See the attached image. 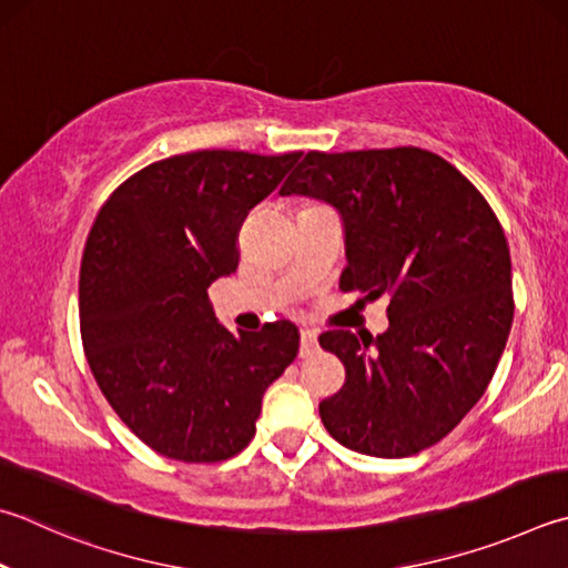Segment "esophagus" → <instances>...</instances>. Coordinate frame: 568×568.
Returning a JSON list of instances; mask_svg holds the SVG:
<instances>
[{
    "mask_svg": "<svg viewBox=\"0 0 568 568\" xmlns=\"http://www.w3.org/2000/svg\"><path fill=\"white\" fill-rule=\"evenodd\" d=\"M315 347H317V333H315V329H311V327H303L301 329V355L303 357L311 355Z\"/></svg>",
    "mask_w": 568,
    "mask_h": 568,
    "instance_id": "1",
    "label": "esophagus"
}]
</instances>
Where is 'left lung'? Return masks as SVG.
I'll list each match as a JSON object with an SVG mask.
<instances>
[{
	"label": "left lung",
	"mask_w": 568,
	"mask_h": 568,
	"mask_svg": "<svg viewBox=\"0 0 568 568\" xmlns=\"http://www.w3.org/2000/svg\"><path fill=\"white\" fill-rule=\"evenodd\" d=\"M293 193L339 213V287L389 297L383 335H320L347 375L320 419L359 455H417L477 405L507 345L511 257L497 215L452 163L415 146L311 151L281 189Z\"/></svg>",
	"instance_id": "obj_1"
}]
</instances>
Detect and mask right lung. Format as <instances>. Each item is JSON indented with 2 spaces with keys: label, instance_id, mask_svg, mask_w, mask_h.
Here are the masks:
<instances>
[{
  "label": "right lung",
  "instance_id": "obj_1",
  "mask_svg": "<svg viewBox=\"0 0 568 568\" xmlns=\"http://www.w3.org/2000/svg\"><path fill=\"white\" fill-rule=\"evenodd\" d=\"M297 159H163L123 181L91 225L79 275L81 343L113 412L163 457L239 455L267 385L297 357L291 320L231 333L209 303L211 283L239 267L243 219Z\"/></svg>",
  "mask_w": 568,
  "mask_h": 568
}]
</instances>
